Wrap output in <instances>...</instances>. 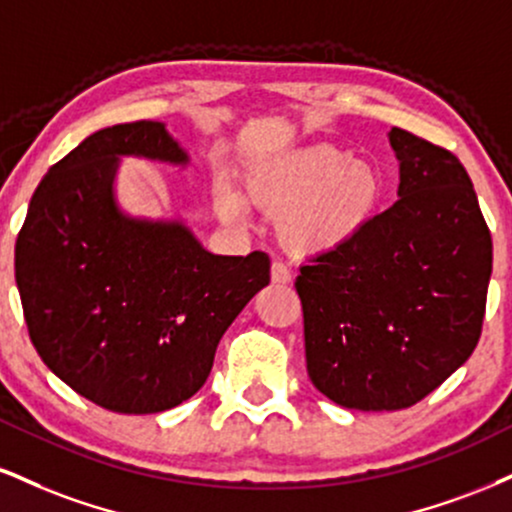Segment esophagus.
<instances>
[{"label":"esophagus","mask_w":512,"mask_h":512,"mask_svg":"<svg viewBox=\"0 0 512 512\" xmlns=\"http://www.w3.org/2000/svg\"><path fill=\"white\" fill-rule=\"evenodd\" d=\"M293 281V272L288 264L283 262H274L272 264V283L274 286H288Z\"/></svg>","instance_id":"obj_1"}]
</instances>
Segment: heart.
<instances>
[{
    "label": "heart",
    "instance_id": "obj_1",
    "mask_svg": "<svg viewBox=\"0 0 512 512\" xmlns=\"http://www.w3.org/2000/svg\"><path fill=\"white\" fill-rule=\"evenodd\" d=\"M384 176L353 152L317 145L262 166L248 178V195L279 217V238L298 255H326L346 248L377 217ZM226 219L240 217L238 197L219 190Z\"/></svg>",
    "mask_w": 512,
    "mask_h": 512
}]
</instances>
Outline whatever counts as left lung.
<instances>
[{"mask_svg": "<svg viewBox=\"0 0 512 512\" xmlns=\"http://www.w3.org/2000/svg\"><path fill=\"white\" fill-rule=\"evenodd\" d=\"M389 140L398 200L295 279L312 384L365 412L410 408L465 365L482 336L494 257L460 159L403 128Z\"/></svg>", "mask_w": 512, "mask_h": 512, "instance_id": "8db88e82", "label": "left lung"}]
</instances>
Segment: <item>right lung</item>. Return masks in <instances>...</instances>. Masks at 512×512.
<instances>
[{"mask_svg":"<svg viewBox=\"0 0 512 512\" xmlns=\"http://www.w3.org/2000/svg\"><path fill=\"white\" fill-rule=\"evenodd\" d=\"M121 157L188 164L159 121L102 128L47 171L16 238V283L42 362L121 415L202 389L233 319L269 283V255H212L183 221L123 214Z\"/></svg>","mask_w":512,"mask_h":512,"instance_id":"add662e5","label":"right lung"}]
</instances>
